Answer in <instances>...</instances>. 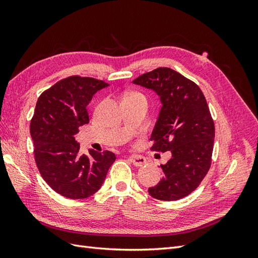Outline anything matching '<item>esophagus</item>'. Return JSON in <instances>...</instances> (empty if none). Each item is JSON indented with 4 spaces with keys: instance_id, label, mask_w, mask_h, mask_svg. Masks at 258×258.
<instances>
[{
    "instance_id": "obj_1",
    "label": "esophagus",
    "mask_w": 258,
    "mask_h": 258,
    "mask_svg": "<svg viewBox=\"0 0 258 258\" xmlns=\"http://www.w3.org/2000/svg\"><path fill=\"white\" fill-rule=\"evenodd\" d=\"M127 158L138 167L143 166L146 164V158L143 155H128Z\"/></svg>"
}]
</instances>
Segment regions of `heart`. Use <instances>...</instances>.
<instances>
[{"mask_svg": "<svg viewBox=\"0 0 258 258\" xmlns=\"http://www.w3.org/2000/svg\"><path fill=\"white\" fill-rule=\"evenodd\" d=\"M128 95H134V96H141V97H144L143 95L141 94V93H131V94H128Z\"/></svg>", "mask_w": 258, "mask_h": 258, "instance_id": "1", "label": "heart"}]
</instances>
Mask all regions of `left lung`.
<instances>
[{
	"mask_svg": "<svg viewBox=\"0 0 258 258\" xmlns=\"http://www.w3.org/2000/svg\"><path fill=\"white\" fill-rule=\"evenodd\" d=\"M133 83L160 95L163 105L151 150L172 153L161 165L162 179L149 194L161 201L183 199L199 187L212 164L215 126L206 98L199 85L169 68L142 74Z\"/></svg>",
	"mask_w": 258,
	"mask_h": 258,
	"instance_id": "obj_1",
	"label": "left lung"
}]
</instances>
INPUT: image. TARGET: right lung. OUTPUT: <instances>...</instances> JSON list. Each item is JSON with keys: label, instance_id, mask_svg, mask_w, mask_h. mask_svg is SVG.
<instances>
[{"label": "right lung", "instance_id": "right-lung-1", "mask_svg": "<svg viewBox=\"0 0 258 258\" xmlns=\"http://www.w3.org/2000/svg\"><path fill=\"white\" fill-rule=\"evenodd\" d=\"M104 81L79 75L58 81L40 95L31 119L34 158L43 179L56 193L72 200L90 197L101 188L114 153H79L74 136L90 122L86 106Z\"/></svg>", "mask_w": 258, "mask_h": 258}]
</instances>
